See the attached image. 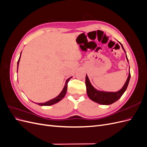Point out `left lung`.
I'll return each instance as SVG.
<instances>
[{"label":"left lung","mask_w":147,"mask_h":147,"mask_svg":"<svg viewBox=\"0 0 147 147\" xmlns=\"http://www.w3.org/2000/svg\"><path fill=\"white\" fill-rule=\"evenodd\" d=\"M119 43L121 44L122 48L123 49L124 51L126 53V51L124 50L122 44L120 42ZM126 57L127 61L128 62V59L126 56ZM130 78H131V74L129 72V75L126 80V82L125 83H124V86H123V88L121 89V90H119L117 92H105V91H98L93 87L90 82V80H89L88 77L86 75L85 83H86V86L87 94L88 97H90V99H91L92 101H94L95 102H97V103H98L99 104H101V105L112 104L114 103V102L117 101L120 97L122 96V95L124 94V92H125V91L127 89V87L128 86Z\"/></svg>","instance_id":"8db88e82"}]
</instances>
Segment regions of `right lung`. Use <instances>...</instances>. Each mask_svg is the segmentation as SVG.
Listing matches in <instances>:
<instances>
[{
	"label": "right lung",
	"mask_w": 147,
	"mask_h": 147,
	"mask_svg": "<svg viewBox=\"0 0 147 147\" xmlns=\"http://www.w3.org/2000/svg\"><path fill=\"white\" fill-rule=\"evenodd\" d=\"M21 55H20V58L18 59V65H17V72H18V65H19V62H20V57H21ZM72 77H71L70 78H69L67 80L66 82H65V86L63 88V91H61V92L60 93V94L57 96V97H56L55 98L53 99L50 100L49 101H47L46 102H44V103H37L38 105H42V106H49V105H53L55 104L56 103H57V102H59L61 100H62V99L64 98V97L65 96V94H66V92H67V84H68V82H69L70 79L72 78Z\"/></svg>",
	"instance_id": "obj_1"
}]
</instances>
